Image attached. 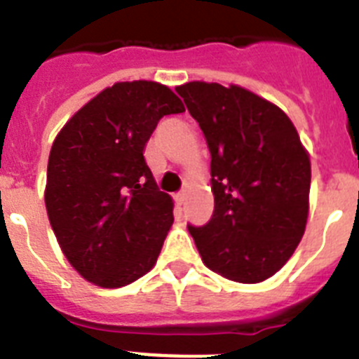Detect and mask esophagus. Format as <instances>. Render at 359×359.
Returning a JSON list of instances; mask_svg holds the SVG:
<instances>
[{
    "mask_svg": "<svg viewBox=\"0 0 359 359\" xmlns=\"http://www.w3.org/2000/svg\"><path fill=\"white\" fill-rule=\"evenodd\" d=\"M184 200H186V195H184V193H177V195H175V202H177V205H182Z\"/></svg>",
    "mask_w": 359,
    "mask_h": 359,
    "instance_id": "esophagus-1",
    "label": "esophagus"
}]
</instances>
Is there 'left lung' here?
Masks as SVG:
<instances>
[{
	"label": "left lung",
	"instance_id": "1",
	"mask_svg": "<svg viewBox=\"0 0 359 359\" xmlns=\"http://www.w3.org/2000/svg\"><path fill=\"white\" fill-rule=\"evenodd\" d=\"M211 151L215 211L187 225L203 264L225 279L254 284L292 257L306 231L311 163L292 119L240 86L175 87Z\"/></svg>",
	"mask_w": 359,
	"mask_h": 359
}]
</instances>
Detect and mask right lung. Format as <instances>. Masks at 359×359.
<instances>
[{"instance_id":"obj_1","label":"right lung","mask_w":359,"mask_h":359,"mask_svg":"<svg viewBox=\"0 0 359 359\" xmlns=\"http://www.w3.org/2000/svg\"><path fill=\"white\" fill-rule=\"evenodd\" d=\"M184 112L157 82L103 89L62 127L48 159V218L71 266L102 288L150 272L173 224L172 196L159 191L143 157L163 116Z\"/></svg>"}]
</instances>
